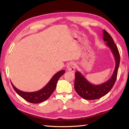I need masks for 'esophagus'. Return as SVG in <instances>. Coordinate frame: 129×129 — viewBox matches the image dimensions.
Listing matches in <instances>:
<instances>
[{"label": "esophagus", "mask_w": 129, "mask_h": 129, "mask_svg": "<svg viewBox=\"0 0 129 129\" xmlns=\"http://www.w3.org/2000/svg\"><path fill=\"white\" fill-rule=\"evenodd\" d=\"M67 68L68 70L70 71V72H74L75 70V63L73 62H70L67 64Z\"/></svg>", "instance_id": "34e87169"}]
</instances>
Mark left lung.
<instances>
[{
  "instance_id": "8db88e82",
  "label": "left lung",
  "mask_w": 129,
  "mask_h": 129,
  "mask_svg": "<svg viewBox=\"0 0 129 129\" xmlns=\"http://www.w3.org/2000/svg\"><path fill=\"white\" fill-rule=\"evenodd\" d=\"M103 39L106 42V46L110 49L115 59L114 72L113 75L108 81L99 85L91 84L80 72H75L74 88L78 95L84 99L91 100L102 98L110 91L116 80L120 61L118 49L111 35L105 30H103Z\"/></svg>"
}]
</instances>
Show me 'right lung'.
<instances>
[{
	"label": "right lung",
	"instance_id": "obj_1",
	"mask_svg": "<svg viewBox=\"0 0 129 129\" xmlns=\"http://www.w3.org/2000/svg\"><path fill=\"white\" fill-rule=\"evenodd\" d=\"M65 70H61L55 74L49 83L43 89L35 92H24L18 89L11 82L13 89L17 94L28 102L38 104L47 100L55 89L59 79L65 73Z\"/></svg>",
	"mask_w": 129,
	"mask_h": 129
}]
</instances>
